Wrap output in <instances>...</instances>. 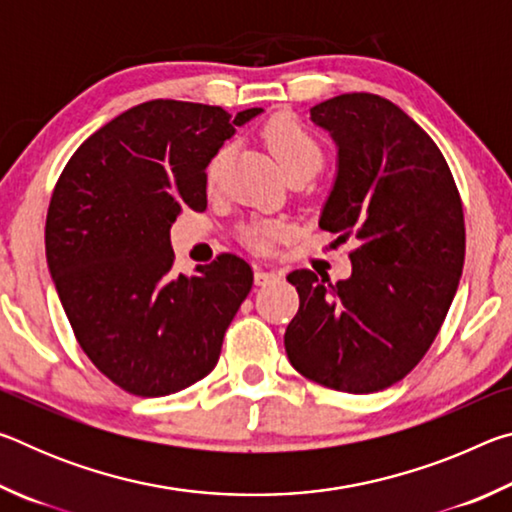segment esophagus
Masks as SVG:
<instances>
[{
    "label": "esophagus",
    "instance_id": "obj_1",
    "mask_svg": "<svg viewBox=\"0 0 512 512\" xmlns=\"http://www.w3.org/2000/svg\"><path fill=\"white\" fill-rule=\"evenodd\" d=\"M282 280V273L280 271H264V268H257L255 271V284L257 287H264V284H271Z\"/></svg>",
    "mask_w": 512,
    "mask_h": 512
}]
</instances>
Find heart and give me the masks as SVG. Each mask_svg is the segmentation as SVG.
<instances>
[{
  "mask_svg": "<svg viewBox=\"0 0 512 512\" xmlns=\"http://www.w3.org/2000/svg\"><path fill=\"white\" fill-rule=\"evenodd\" d=\"M264 142L287 178L298 176V173L314 176L325 158L323 146H320L318 137L311 133L302 121H298L291 115H275L268 119V124L264 126ZM225 155H228V146H223V149L216 151L210 158V162H207L205 180L210 187L219 183ZM287 235H289V223L284 219L255 221L241 230V239H244V244L255 250H268L273 241H280Z\"/></svg>",
  "mask_w": 512,
  "mask_h": 512,
  "instance_id": "1",
  "label": "heart"
}]
</instances>
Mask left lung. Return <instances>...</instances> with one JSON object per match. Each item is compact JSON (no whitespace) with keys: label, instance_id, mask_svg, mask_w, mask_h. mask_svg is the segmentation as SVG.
<instances>
[{"label":"left lung","instance_id":"1","mask_svg":"<svg viewBox=\"0 0 512 512\" xmlns=\"http://www.w3.org/2000/svg\"><path fill=\"white\" fill-rule=\"evenodd\" d=\"M339 146L318 225L354 239L352 275L300 268L284 332L291 366L320 386L377 393L418 366L440 332L465 262L463 203L436 142L393 101L341 94L311 108Z\"/></svg>","mask_w":512,"mask_h":512}]
</instances>
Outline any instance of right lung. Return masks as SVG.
<instances>
[{"label":"right lung","instance_id":"right-lung-1","mask_svg":"<svg viewBox=\"0 0 512 512\" xmlns=\"http://www.w3.org/2000/svg\"><path fill=\"white\" fill-rule=\"evenodd\" d=\"M262 108L155 99L121 112L65 164L51 194L45 248L58 298L88 359L140 397L210 375L225 329L253 287L232 253L173 273L169 228L207 207L205 169L235 126Z\"/></svg>","mask_w":512,"mask_h":512}]
</instances>
